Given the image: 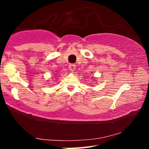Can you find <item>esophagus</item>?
Here are the masks:
<instances>
[{
    "label": "esophagus",
    "instance_id": "esophagus-1",
    "mask_svg": "<svg viewBox=\"0 0 149 149\" xmlns=\"http://www.w3.org/2000/svg\"><path fill=\"white\" fill-rule=\"evenodd\" d=\"M76 66L75 64H70L69 66V70L71 71H75V69H76Z\"/></svg>",
    "mask_w": 149,
    "mask_h": 149
}]
</instances>
